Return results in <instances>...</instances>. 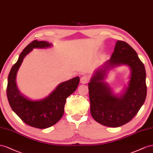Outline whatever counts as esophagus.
Returning <instances> with one entry per match:
<instances>
[{"mask_svg": "<svg viewBox=\"0 0 153 153\" xmlns=\"http://www.w3.org/2000/svg\"><path fill=\"white\" fill-rule=\"evenodd\" d=\"M88 77H87L86 76H82L80 79V82L81 84H83V85L86 84L87 82H88Z\"/></svg>", "mask_w": 153, "mask_h": 153, "instance_id": "1", "label": "esophagus"}]
</instances>
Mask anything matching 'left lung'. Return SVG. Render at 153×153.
Returning a JSON list of instances; mask_svg holds the SVG:
<instances>
[{"label":"left lung","mask_w":153,"mask_h":153,"mask_svg":"<svg viewBox=\"0 0 153 153\" xmlns=\"http://www.w3.org/2000/svg\"><path fill=\"white\" fill-rule=\"evenodd\" d=\"M126 65L130 69L128 86L121 94H115L105 82L115 67ZM145 67L137 53L127 43L118 40L110 59L96 69L88 83L90 113L94 120L108 127L117 128L137 115L147 95Z\"/></svg>","instance_id":"8db88e82"}]
</instances>
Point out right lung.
I'll return each instance as SVG.
<instances>
[{"label": "right lung", "instance_id": "obj_1", "mask_svg": "<svg viewBox=\"0 0 153 153\" xmlns=\"http://www.w3.org/2000/svg\"><path fill=\"white\" fill-rule=\"evenodd\" d=\"M52 46V43L37 40L29 43L12 67L7 79V97L13 111L25 124L39 129L49 128L61 119L67 98L76 91L79 82V77L61 82L49 95L40 100L30 99L21 93L16 77L24 58L33 49H47Z\"/></svg>", "mask_w": 153, "mask_h": 153}]
</instances>
